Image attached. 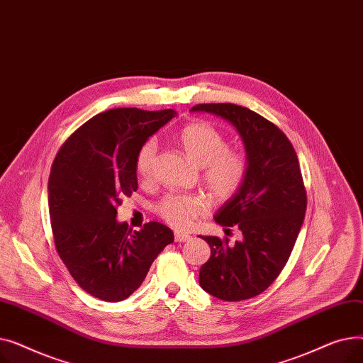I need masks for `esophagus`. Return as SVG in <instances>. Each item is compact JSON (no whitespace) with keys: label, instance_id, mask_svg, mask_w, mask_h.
<instances>
[{"label":"esophagus","instance_id":"34e87169","mask_svg":"<svg viewBox=\"0 0 363 363\" xmlns=\"http://www.w3.org/2000/svg\"><path fill=\"white\" fill-rule=\"evenodd\" d=\"M189 238H191V237H189L188 234H175V241L177 242H185V241H188Z\"/></svg>","mask_w":363,"mask_h":363}]
</instances>
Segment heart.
Instances as JSON below:
<instances>
[{"label":"heart","instance_id":"b5f03b06","mask_svg":"<svg viewBox=\"0 0 363 363\" xmlns=\"http://www.w3.org/2000/svg\"><path fill=\"white\" fill-rule=\"evenodd\" d=\"M179 145L185 155L201 166V182L212 197H233L244 182L247 160L242 152L228 148L222 133L206 122L189 123L181 129ZM157 144L145 141L135 157V172L141 182L152 179ZM157 215L175 230H186L207 212V201L199 194H167L156 207Z\"/></svg>","mask_w":363,"mask_h":363}]
</instances>
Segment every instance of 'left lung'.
<instances>
[{"label":"left lung","instance_id":"obj_1","mask_svg":"<svg viewBox=\"0 0 363 363\" xmlns=\"http://www.w3.org/2000/svg\"><path fill=\"white\" fill-rule=\"evenodd\" d=\"M191 111L216 114L235 126L245 147L247 174L238 191L215 215L238 226L242 240L230 244L203 237L211 259L200 268L201 289L225 301L263 293L287 263L306 212V189L293 144L272 122L231 103L197 104Z\"/></svg>","mask_w":363,"mask_h":363}]
</instances>
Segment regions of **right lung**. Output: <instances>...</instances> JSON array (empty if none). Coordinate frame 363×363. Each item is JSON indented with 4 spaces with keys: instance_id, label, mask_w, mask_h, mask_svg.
<instances>
[{
    "instance_id": "add662e5",
    "label": "right lung",
    "mask_w": 363,
    "mask_h": 363,
    "mask_svg": "<svg viewBox=\"0 0 363 363\" xmlns=\"http://www.w3.org/2000/svg\"><path fill=\"white\" fill-rule=\"evenodd\" d=\"M177 116L175 110L113 108L74 130L54 159L48 207L57 253L91 296L122 301L143 284L174 233L159 222L132 231L118 206L137 191L140 147Z\"/></svg>"
}]
</instances>
